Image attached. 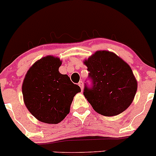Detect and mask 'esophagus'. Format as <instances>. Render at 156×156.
I'll list each match as a JSON object with an SVG mask.
<instances>
[{
    "label": "esophagus",
    "instance_id": "34e87169",
    "mask_svg": "<svg viewBox=\"0 0 156 156\" xmlns=\"http://www.w3.org/2000/svg\"><path fill=\"white\" fill-rule=\"evenodd\" d=\"M78 85L80 86V87H81V90H83V86H84V84H83V82L81 81H80L79 82H78Z\"/></svg>",
    "mask_w": 156,
    "mask_h": 156
}]
</instances>
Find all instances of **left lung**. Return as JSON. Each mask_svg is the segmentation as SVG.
<instances>
[{"instance_id":"left-lung-1","label":"left lung","mask_w":156,"mask_h":156,"mask_svg":"<svg viewBox=\"0 0 156 156\" xmlns=\"http://www.w3.org/2000/svg\"><path fill=\"white\" fill-rule=\"evenodd\" d=\"M93 86L85 85L84 95L97 113L116 116L132 104L137 81L129 65L112 52L97 51L84 61Z\"/></svg>"}]
</instances>
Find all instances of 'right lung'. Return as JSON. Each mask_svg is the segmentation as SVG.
Segmentation results:
<instances>
[{"label":"right lung","instance_id":"right-lung-1","mask_svg":"<svg viewBox=\"0 0 156 156\" xmlns=\"http://www.w3.org/2000/svg\"><path fill=\"white\" fill-rule=\"evenodd\" d=\"M62 61L47 55L36 61L26 74L22 85L23 101L38 120L56 124L70 112L73 98L81 88L67 75L58 72Z\"/></svg>","mask_w":156,"mask_h":156}]
</instances>
